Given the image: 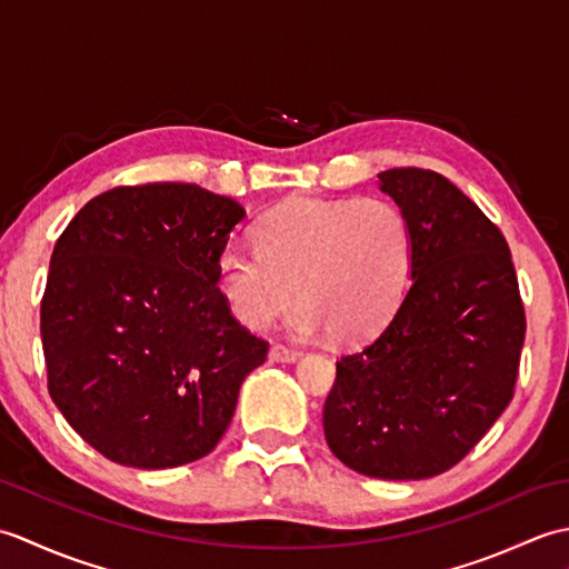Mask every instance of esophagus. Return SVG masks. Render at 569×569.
<instances>
[{
  "label": "esophagus",
  "mask_w": 569,
  "mask_h": 569,
  "mask_svg": "<svg viewBox=\"0 0 569 569\" xmlns=\"http://www.w3.org/2000/svg\"><path fill=\"white\" fill-rule=\"evenodd\" d=\"M269 359L271 361H281V365H293V361L300 359V352H296V349H288L283 345H273L269 349Z\"/></svg>",
  "instance_id": "1"
}]
</instances>
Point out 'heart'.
<instances>
[{"label": "heart", "mask_w": 569, "mask_h": 569, "mask_svg": "<svg viewBox=\"0 0 569 569\" xmlns=\"http://www.w3.org/2000/svg\"><path fill=\"white\" fill-rule=\"evenodd\" d=\"M257 251L227 249L217 288L244 328L261 332L293 303L288 332L355 342L377 332L401 300L413 241L403 212L381 198H293L253 229Z\"/></svg>", "instance_id": "b5f03b06"}]
</instances>
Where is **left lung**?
<instances>
[{
  "mask_svg": "<svg viewBox=\"0 0 569 569\" xmlns=\"http://www.w3.org/2000/svg\"><path fill=\"white\" fill-rule=\"evenodd\" d=\"M377 186L408 222L410 286L386 328L337 361L322 428L359 475L428 479L511 403L526 316L509 244L462 190L422 168H391Z\"/></svg>",
  "mask_w": 569,
  "mask_h": 569,
  "instance_id": "left-lung-1",
  "label": "left lung"
}]
</instances>
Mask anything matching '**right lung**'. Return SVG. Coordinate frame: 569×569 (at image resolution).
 Returning a JSON list of instances; mask_svg holds the SVG:
<instances>
[{
    "mask_svg": "<svg viewBox=\"0 0 569 569\" xmlns=\"http://www.w3.org/2000/svg\"><path fill=\"white\" fill-rule=\"evenodd\" d=\"M247 212L188 183L114 188L56 241L41 300L48 391L117 465L204 457L266 345L232 318L217 263Z\"/></svg>",
    "mask_w": 569,
    "mask_h": 569,
    "instance_id": "add662e5",
    "label": "right lung"
}]
</instances>
